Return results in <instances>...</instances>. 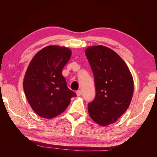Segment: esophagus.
<instances>
[{"mask_svg": "<svg viewBox=\"0 0 157 157\" xmlns=\"http://www.w3.org/2000/svg\"><path fill=\"white\" fill-rule=\"evenodd\" d=\"M76 94H77V96H81V94H82V91L80 90H79L76 91Z\"/></svg>", "mask_w": 157, "mask_h": 157, "instance_id": "34e87169", "label": "esophagus"}]
</instances>
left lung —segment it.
Segmentation results:
<instances>
[{"mask_svg":"<svg viewBox=\"0 0 157 157\" xmlns=\"http://www.w3.org/2000/svg\"><path fill=\"white\" fill-rule=\"evenodd\" d=\"M85 54L94 75L96 95L88 105V113L102 126L115 123L129 107L134 81L123 60L111 48L90 46Z\"/></svg>","mask_w":157,"mask_h":157,"instance_id":"left-lung-1","label":"left lung"}]
</instances>
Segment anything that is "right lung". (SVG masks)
Here are the masks:
<instances>
[{
	"instance_id": "1",
	"label": "right lung",
	"mask_w": 157,
	"mask_h": 157,
	"mask_svg": "<svg viewBox=\"0 0 157 157\" xmlns=\"http://www.w3.org/2000/svg\"><path fill=\"white\" fill-rule=\"evenodd\" d=\"M66 47L48 46L32 59L23 79V90L32 109L43 118L60 115L75 97L67 86L62 69L71 57Z\"/></svg>"
}]
</instances>
